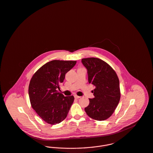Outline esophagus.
<instances>
[{
  "instance_id": "esophagus-1",
  "label": "esophagus",
  "mask_w": 153,
  "mask_h": 153,
  "mask_svg": "<svg viewBox=\"0 0 153 153\" xmlns=\"http://www.w3.org/2000/svg\"><path fill=\"white\" fill-rule=\"evenodd\" d=\"M74 98H75L76 99H79V98H80V96H78V95H74Z\"/></svg>"
}]
</instances>
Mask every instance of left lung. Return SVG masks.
<instances>
[{
	"mask_svg": "<svg viewBox=\"0 0 153 153\" xmlns=\"http://www.w3.org/2000/svg\"><path fill=\"white\" fill-rule=\"evenodd\" d=\"M83 65L87 68L88 82L95 87L94 98L84 108L87 115L96 120H104L114 112L120 98L119 80L112 67L97 58H84Z\"/></svg>",
	"mask_w": 153,
	"mask_h": 153,
	"instance_id": "obj_1",
	"label": "left lung"
}]
</instances>
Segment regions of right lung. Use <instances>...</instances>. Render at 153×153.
Returning <instances> with one entry per match:
<instances>
[{
    "label": "right lung",
    "mask_w": 153,
    "mask_h": 153,
    "mask_svg": "<svg viewBox=\"0 0 153 153\" xmlns=\"http://www.w3.org/2000/svg\"><path fill=\"white\" fill-rule=\"evenodd\" d=\"M76 63V60L50 61L33 76L28 87L32 108L39 117L51 125H56L66 118L74 98L59 93V84L66 73Z\"/></svg>",
    "instance_id": "add662e5"
}]
</instances>
